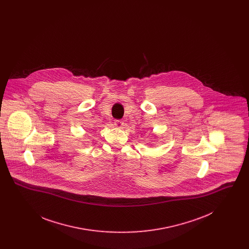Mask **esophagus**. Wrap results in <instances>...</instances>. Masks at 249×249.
<instances>
[{"label":"esophagus","instance_id":"1","mask_svg":"<svg viewBox=\"0 0 249 249\" xmlns=\"http://www.w3.org/2000/svg\"><path fill=\"white\" fill-rule=\"evenodd\" d=\"M114 125H115L117 128H122L123 122H122V120H115Z\"/></svg>","mask_w":249,"mask_h":249}]
</instances>
